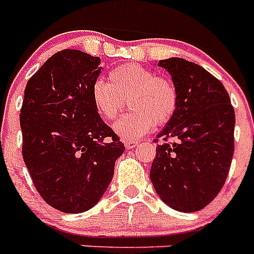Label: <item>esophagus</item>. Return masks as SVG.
Instances as JSON below:
<instances>
[{"instance_id":"34e87169","label":"esophagus","mask_w":254,"mask_h":254,"mask_svg":"<svg viewBox=\"0 0 254 254\" xmlns=\"http://www.w3.org/2000/svg\"><path fill=\"white\" fill-rule=\"evenodd\" d=\"M137 145H138V141H126L125 142V146L127 150L133 149V147H136Z\"/></svg>"}]
</instances>
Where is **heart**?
I'll return each mask as SVG.
<instances>
[{
	"label": "heart",
	"mask_w": 254,
	"mask_h": 254,
	"mask_svg": "<svg viewBox=\"0 0 254 254\" xmlns=\"http://www.w3.org/2000/svg\"><path fill=\"white\" fill-rule=\"evenodd\" d=\"M128 102L131 113L113 126L118 137L136 141L155 126H164L176 114L178 91L172 81L159 77L146 67L132 64L117 67L109 73V84L96 80L91 86V102L103 120L112 122Z\"/></svg>",
	"instance_id": "heart-1"
}]
</instances>
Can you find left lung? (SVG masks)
Returning a JSON list of instances; mask_svg holds the SVG:
<instances>
[{"instance_id": "obj_1", "label": "left lung", "mask_w": 254, "mask_h": 254, "mask_svg": "<svg viewBox=\"0 0 254 254\" xmlns=\"http://www.w3.org/2000/svg\"><path fill=\"white\" fill-rule=\"evenodd\" d=\"M178 91V108L158 134L150 179L163 202L202 210L217 196L234 154V108L221 81L183 58L161 60ZM171 141H169V140Z\"/></svg>"}]
</instances>
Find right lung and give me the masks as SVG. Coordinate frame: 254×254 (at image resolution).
Here are the masks:
<instances>
[{
	"label": "right lung",
	"mask_w": 254,
	"mask_h": 254,
	"mask_svg": "<svg viewBox=\"0 0 254 254\" xmlns=\"http://www.w3.org/2000/svg\"><path fill=\"white\" fill-rule=\"evenodd\" d=\"M100 58L57 52L29 78L20 111L22 158L48 205L80 214L98 203L125 146L91 102Z\"/></svg>",
	"instance_id": "add662e5"
}]
</instances>
